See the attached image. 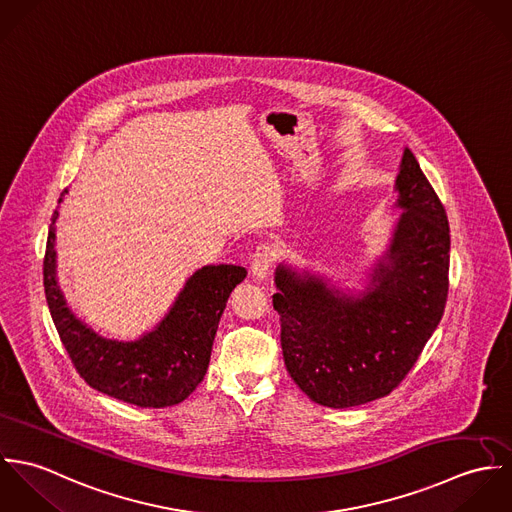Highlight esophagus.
<instances>
[{"instance_id": "obj_1", "label": "esophagus", "mask_w": 512, "mask_h": 512, "mask_svg": "<svg viewBox=\"0 0 512 512\" xmlns=\"http://www.w3.org/2000/svg\"><path fill=\"white\" fill-rule=\"evenodd\" d=\"M274 260H276V250L270 244H260L252 254V278L258 282L266 280Z\"/></svg>"}]
</instances>
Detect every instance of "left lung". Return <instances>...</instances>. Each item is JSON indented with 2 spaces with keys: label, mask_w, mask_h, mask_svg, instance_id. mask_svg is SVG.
<instances>
[{
  "label": "left lung",
  "mask_w": 512,
  "mask_h": 512,
  "mask_svg": "<svg viewBox=\"0 0 512 512\" xmlns=\"http://www.w3.org/2000/svg\"><path fill=\"white\" fill-rule=\"evenodd\" d=\"M394 203L402 215L363 292L292 264L276 268L274 309L293 382L317 404L351 408L390 394L438 329L449 274L441 201L404 147Z\"/></svg>",
  "instance_id": "8db88e82"
}]
</instances>
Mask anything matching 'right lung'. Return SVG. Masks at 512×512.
<instances>
[{
	"instance_id": "obj_1",
	"label": "right lung",
	"mask_w": 512,
	"mask_h": 512,
	"mask_svg": "<svg viewBox=\"0 0 512 512\" xmlns=\"http://www.w3.org/2000/svg\"><path fill=\"white\" fill-rule=\"evenodd\" d=\"M63 191L59 203H63ZM53 215L43 262V284L53 323L78 374L98 392L142 408L183 402L205 378L213 341L230 292L246 278L234 264L203 266L187 278L165 317L136 341L98 335L67 305L57 280Z\"/></svg>"
}]
</instances>
